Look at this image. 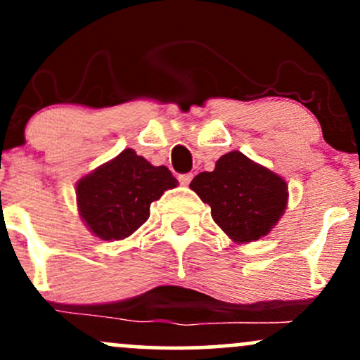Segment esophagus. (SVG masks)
I'll return each mask as SVG.
<instances>
[{
  "label": "esophagus",
  "instance_id": "34e87169",
  "mask_svg": "<svg viewBox=\"0 0 360 360\" xmlns=\"http://www.w3.org/2000/svg\"><path fill=\"white\" fill-rule=\"evenodd\" d=\"M191 179H193L191 172H188V174H181V176H179V183L183 184V186H188L189 183H191Z\"/></svg>",
  "mask_w": 360,
  "mask_h": 360
}]
</instances>
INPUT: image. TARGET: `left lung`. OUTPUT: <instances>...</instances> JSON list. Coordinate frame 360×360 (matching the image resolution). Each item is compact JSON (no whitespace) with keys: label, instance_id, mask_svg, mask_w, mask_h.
<instances>
[{"label":"left lung","instance_id":"left-lung-1","mask_svg":"<svg viewBox=\"0 0 360 360\" xmlns=\"http://www.w3.org/2000/svg\"><path fill=\"white\" fill-rule=\"evenodd\" d=\"M189 188L212 206L214 223L237 243L266 237L288 205L286 181L238 150L221 155L214 171L198 174Z\"/></svg>","mask_w":360,"mask_h":360}]
</instances>
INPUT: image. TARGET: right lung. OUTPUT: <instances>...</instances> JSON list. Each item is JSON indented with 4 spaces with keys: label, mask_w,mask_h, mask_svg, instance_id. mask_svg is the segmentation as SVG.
Masks as SVG:
<instances>
[{
    "label": "right lung",
    "mask_w": 360,
    "mask_h": 360,
    "mask_svg": "<svg viewBox=\"0 0 360 360\" xmlns=\"http://www.w3.org/2000/svg\"><path fill=\"white\" fill-rule=\"evenodd\" d=\"M176 186L177 179L166 166H152L125 148L77 183V208L96 237L122 240L147 221L152 201Z\"/></svg>",
    "instance_id": "right-lung-1"
}]
</instances>
